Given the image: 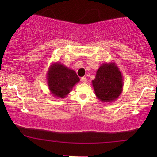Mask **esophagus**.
Segmentation results:
<instances>
[{"instance_id": "34e87169", "label": "esophagus", "mask_w": 157, "mask_h": 157, "mask_svg": "<svg viewBox=\"0 0 157 157\" xmlns=\"http://www.w3.org/2000/svg\"><path fill=\"white\" fill-rule=\"evenodd\" d=\"M81 81H82V82H83V83H86V82H87V78H86V77H81Z\"/></svg>"}]
</instances>
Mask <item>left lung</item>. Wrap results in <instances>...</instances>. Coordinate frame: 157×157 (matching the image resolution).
Masks as SVG:
<instances>
[{
  "label": "left lung",
  "mask_w": 157,
  "mask_h": 157,
  "mask_svg": "<svg viewBox=\"0 0 157 157\" xmlns=\"http://www.w3.org/2000/svg\"><path fill=\"white\" fill-rule=\"evenodd\" d=\"M92 86L95 95L100 101L112 102L120 96L123 87V78L115 62L105 63L97 69Z\"/></svg>",
  "instance_id": "obj_1"
}]
</instances>
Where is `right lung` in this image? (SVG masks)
<instances>
[{
  "label": "right lung",
  "mask_w": 157,
  "mask_h": 157,
  "mask_svg": "<svg viewBox=\"0 0 157 157\" xmlns=\"http://www.w3.org/2000/svg\"><path fill=\"white\" fill-rule=\"evenodd\" d=\"M48 89L52 96L65 98L71 91L80 78L73 69L59 62L52 63L46 73Z\"/></svg>",
  "instance_id": "obj_1"
}]
</instances>
